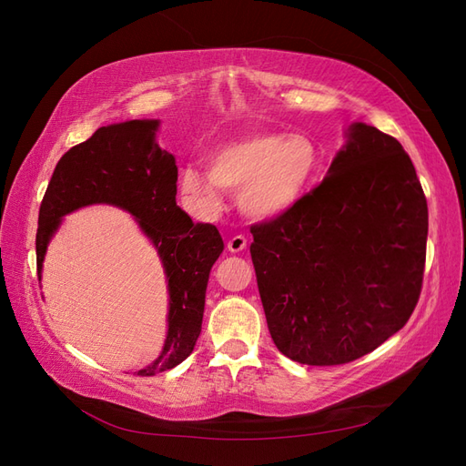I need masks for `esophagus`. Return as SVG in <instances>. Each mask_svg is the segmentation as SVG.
<instances>
[{
  "label": "esophagus",
  "mask_w": 466,
  "mask_h": 466,
  "mask_svg": "<svg viewBox=\"0 0 466 466\" xmlns=\"http://www.w3.org/2000/svg\"><path fill=\"white\" fill-rule=\"evenodd\" d=\"M228 248H229L231 252H241V250H245V248H247V238H245L243 235L231 237L229 241H228Z\"/></svg>",
  "instance_id": "34e87169"
}]
</instances>
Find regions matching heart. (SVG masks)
Segmentation results:
<instances>
[{
  "instance_id": "obj_1",
  "label": "heart",
  "mask_w": 466,
  "mask_h": 466,
  "mask_svg": "<svg viewBox=\"0 0 466 466\" xmlns=\"http://www.w3.org/2000/svg\"><path fill=\"white\" fill-rule=\"evenodd\" d=\"M209 168L188 163L178 187L200 216L219 211L223 194L237 192V204L252 219L286 214L311 188L320 168V151L303 132H260L219 146L208 157Z\"/></svg>"
}]
</instances>
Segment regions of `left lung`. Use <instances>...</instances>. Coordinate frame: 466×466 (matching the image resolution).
<instances>
[{"label":"left lung","instance_id":"8db88e82","mask_svg":"<svg viewBox=\"0 0 466 466\" xmlns=\"http://www.w3.org/2000/svg\"><path fill=\"white\" fill-rule=\"evenodd\" d=\"M250 233L268 330L293 361L370 354L420 299L428 202L408 153L375 126L351 124L320 185Z\"/></svg>","mask_w":466,"mask_h":466}]
</instances>
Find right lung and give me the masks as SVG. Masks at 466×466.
<instances>
[{
  "label": "right lung",
  "mask_w": 466,
  "mask_h": 466,
  "mask_svg": "<svg viewBox=\"0 0 466 466\" xmlns=\"http://www.w3.org/2000/svg\"><path fill=\"white\" fill-rule=\"evenodd\" d=\"M159 120L98 128L54 168L38 211V279L46 247L62 218L91 204L118 206L137 219L157 248L168 279V330L163 351L137 375L151 377L185 361L202 330L209 270L223 250L211 223H192L177 206V161L155 142Z\"/></svg>",
  "instance_id": "add662e5"
}]
</instances>
